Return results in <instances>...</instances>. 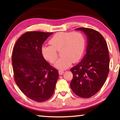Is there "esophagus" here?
I'll return each instance as SVG.
<instances>
[{
    "label": "esophagus",
    "mask_w": 120,
    "mask_h": 120,
    "mask_svg": "<svg viewBox=\"0 0 120 120\" xmlns=\"http://www.w3.org/2000/svg\"><path fill=\"white\" fill-rule=\"evenodd\" d=\"M59 74L60 75H62L64 74V70H59Z\"/></svg>",
    "instance_id": "1"
}]
</instances>
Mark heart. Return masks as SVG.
<instances>
[{
  "label": "heart",
  "instance_id": "heart-1",
  "mask_svg": "<svg viewBox=\"0 0 120 120\" xmlns=\"http://www.w3.org/2000/svg\"><path fill=\"white\" fill-rule=\"evenodd\" d=\"M49 43L51 46H42L43 57L53 64L58 57L56 51H60L61 56L54 66L58 69H65L72 62H76L82 57L85 48V38L82 34L78 32H59L51 38Z\"/></svg>",
  "mask_w": 120,
  "mask_h": 120
}]
</instances>
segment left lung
I'll list each match as a JSON object with an SVG mask.
<instances>
[{"instance_id":"left-lung-1","label":"left lung","mask_w":120,"mask_h":120,"mask_svg":"<svg viewBox=\"0 0 120 120\" xmlns=\"http://www.w3.org/2000/svg\"><path fill=\"white\" fill-rule=\"evenodd\" d=\"M87 36L86 54L82 61L71 69L73 78L72 90L78 96L89 98L96 94L104 84L109 72V58L106 42L95 30L80 27Z\"/></svg>"}]
</instances>
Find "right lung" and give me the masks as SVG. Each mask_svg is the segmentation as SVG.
Listing matches in <instances>:
<instances>
[{
	"label": "right lung",
	"mask_w": 120,
	"mask_h": 120,
	"mask_svg": "<svg viewBox=\"0 0 120 120\" xmlns=\"http://www.w3.org/2000/svg\"><path fill=\"white\" fill-rule=\"evenodd\" d=\"M53 33L28 32L20 37L12 54L16 85L26 96L41 102L49 99L54 92L58 71L44 59L41 48Z\"/></svg>",
	"instance_id": "right-lung-1"
}]
</instances>
